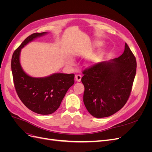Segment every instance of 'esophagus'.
<instances>
[{
	"instance_id": "obj_1",
	"label": "esophagus",
	"mask_w": 152,
	"mask_h": 152,
	"mask_svg": "<svg viewBox=\"0 0 152 152\" xmlns=\"http://www.w3.org/2000/svg\"><path fill=\"white\" fill-rule=\"evenodd\" d=\"M81 78H82V76L80 75H75V80L78 82H79L81 81Z\"/></svg>"
}]
</instances>
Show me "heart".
Masks as SVG:
<instances>
[{"label": "heart", "mask_w": 152, "mask_h": 152, "mask_svg": "<svg viewBox=\"0 0 152 152\" xmlns=\"http://www.w3.org/2000/svg\"><path fill=\"white\" fill-rule=\"evenodd\" d=\"M102 44V42H97L95 44V45H99ZM103 57V54L102 53H97L92 55L89 58H87V65L89 66L94 65L97 63Z\"/></svg>", "instance_id": "b5f03b06"}]
</instances>
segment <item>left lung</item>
<instances>
[{"label":"left lung","instance_id":"8db88e82","mask_svg":"<svg viewBox=\"0 0 152 152\" xmlns=\"http://www.w3.org/2000/svg\"><path fill=\"white\" fill-rule=\"evenodd\" d=\"M136 72V60L127 44L121 56L100 62L83 72V100L91 115L107 117L120 110L129 97Z\"/></svg>","mask_w":152,"mask_h":152}]
</instances>
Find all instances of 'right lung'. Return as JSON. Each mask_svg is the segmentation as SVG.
Wrapping results in <instances>:
<instances>
[{
	"instance_id": "right-lung-1",
	"label": "right lung",
	"mask_w": 152,
	"mask_h": 152,
	"mask_svg": "<svg viewBox=\"0 0 152 152\" xmlns=\"http://www.w3.org/2000/svg\"><path fill=\"white\" fill-rule=\"evenodd\" d=\"M47 32L30 35L14 52L11 70L18 97L26 107L35 113L49 115L59 107L67 91L74 84L73 73H56L45 77H32L23 70L20 64L21 50L35 39Z\"/></svg>"
}]
</instances>
